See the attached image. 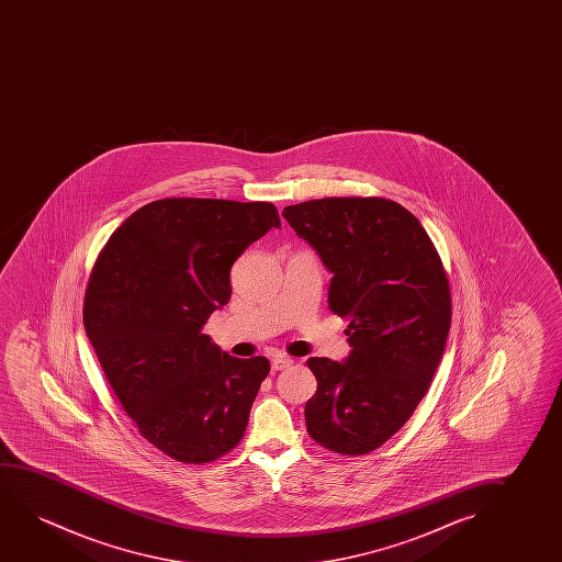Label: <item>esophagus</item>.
<instances>
[{"mask_svg": "<svg viewBox=\"0 0 562 562\" xmlns=\"http://www.w3.org/2000/svg\"><path fill=\"white\" fill-rule=\"evenodd\" d=\"M292 362V359L285 357V355H274L270 364H272V370H284L288 369Z\"/></svg>", "mask_w": 562, "mask_h": 562, "instance_id": "esophagus-1", "label": "esophagus"}]
</instances>
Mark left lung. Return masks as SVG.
<instances>
[{"instance_id":"8db88e82","label":"left lung","mask_w":562,"mask_h":562,"mask_svg":"<svg viewBox=\"0 0 562 562\" xmlns=\"http://www.w3.org/2000/svg\"><path fill=\"white\" fill-rule=\"evenodd\" d=\"M331 282L328 307L347 318L346 361L311 357L316 393L307 431L338 454L384 446L415 413L451 328L443 262L423 224L384 198H324L284 209Z\"/></svg>"}]
</instances>
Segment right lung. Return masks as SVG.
Here are the masks:
<instances>
[{"label": "right lung", "mask_w": 562, "mask_h": 562, "mask_svg": "<svg viewBox=\"0 0 562 562\" xmlns=\"http://www.w3.org/2000/svg\"><path fill=\"white\" fill-rule=\"evenodd\" d=\"M280 216L267 201L169 198L124 221L93 265L85 328L142 438L186 464L238 446L269 359L201 334L231 301V269Z\"/></svg>", "instance_id": "1"}]
</instances>
